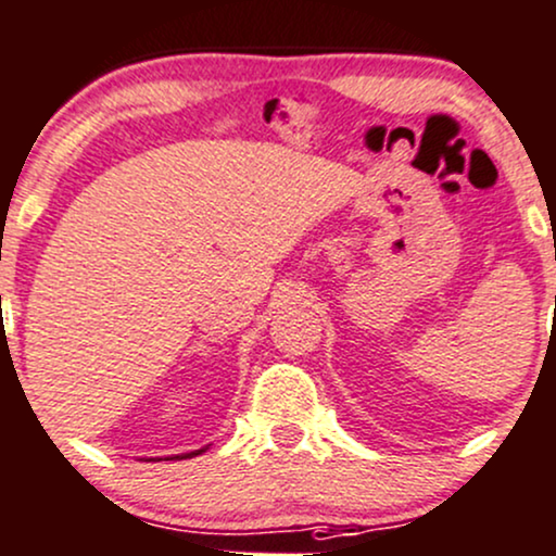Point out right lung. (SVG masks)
<instances>
[{
  "instance_id": "add662e5",
  "label": "right lung",
  "mask_w": 556,
  "mask_h": 556,
  "mask_svg": "<svg viewBox=\"0 0 556 556\" xmlns=\"http://www.w3.org/2000/svg\"><path fill=\"white\" fill-rule=\"evenodd\" d=\"M206 447H201V451H190V453H180V456H166L164 462H182V458H193L199 456V453H204ZM146 462H161V458H146Z\"/></svg>"
}]
</instances>
